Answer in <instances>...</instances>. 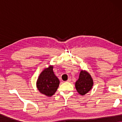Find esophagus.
Wrapping results in <instances>:
<instances>
[{
	"label": "esophagus",
	"instance_id": "34e87169",
	"mask_svg": "<svg viewBox=\"0 0 122 122\" xmlns=\"http://www.w3.org/2000/svg\"><path fill=\"white\" fill-rule=\"evenodd\" d=\"M71 81V78H68V79L66 81V82H70V81Z\"/></svg>",
	"mask_w": 122,
	"mask_h": 122
}]
</instances>
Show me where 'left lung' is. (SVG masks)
<instances>
[{
	"instance_id": "1",
	"label": "left lung",
	"mask_w": 122,
	"mask_h": 122,
	"mask_svg": "<svg viewBox=\"0 0 122 122\" xmlns=\"http://www.w3.org/2000/svg\"><path fill=\"white\" fill-rule=\"evenodd\" d=\"M93 85V81L89 73L81 70L79 78L76 81L75 86L76 91L81 95L84 96L91 91Z\"/></svg>"
}]
</instances>
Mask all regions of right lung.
I'll use <instances>...</instances> for the list:
<instances>
[{
  "label": "right lung",
  "instance_id": "add662e5",
  "mask_svg": "<svg viewBox=\"0 0 122 122\" xmlns=\"http://www.w3.org/2000/svg\"><path fill=\"white\" fill-rule=\"evenodd\" d=\"M53 66L44 69L40 74L36 81V87L41 94L51 97L56 93L59 85V80L55 76Z\"/></svg>",
  "mask_w": 122,
  "mask_h": 122
}]
</instances>
